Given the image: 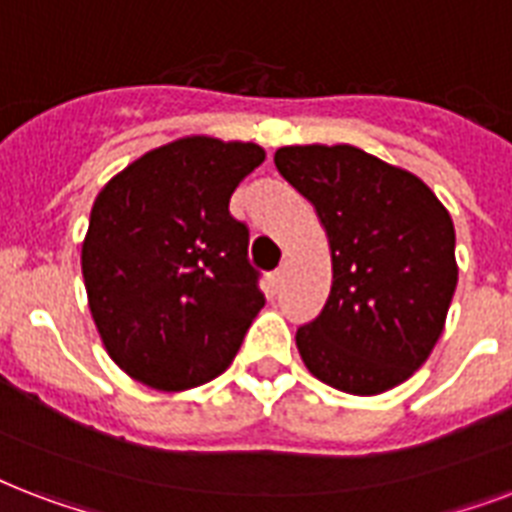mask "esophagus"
<instances>
[{"label": "esophagus", "instance_id": "34e87169", "mask_svg": "<svg viewBox=\"0 0 512 512\" xmlns=\"http://www.w3.org/2000/svg\"><path fill=\"white\" fill-rule=\"evenodd\" d=\"M269 283H272V288H280V283H283V269H275V272L269 275Z\"/></svg>", "mask_w": 512, "mask_h": 512}]
</instances>
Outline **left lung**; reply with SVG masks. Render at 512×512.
<instances>
[{"label": "left lung", "instance_id": "8db88e82", "mask_svg": "<svg viewBox=\"0 0 512 512\" xmlns=\"http://www.w3.org/2000/svg\"><path fill=\"white\" fill-rule=\"evenodd\" d=\"M275 165L331 245L326 307L296 331L304 366L352 395L398 387L430 358L457 288L449 211L422 178L358 146H283Z\"/></svg>", "mask_w": 512, "mask_h": 512}]
</instances>
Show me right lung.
<instances>
[{"instance_id":"add662e5","label":"right lung","mask_w":512,"mask_h":512,"mask_svg":"<svg viewBox=\"0 0 512 512\" xmlns=\"http://www.w3.org/2000/svg\"><path fill=\"white\" fill-rule=\"evenodd\" d=\"M259 144L186 136L146 152L98 192L82 277L109 358L136 382L189 390L224 374L264 307L248 227L229 197Z\"/></svg>"}]
</instances>
